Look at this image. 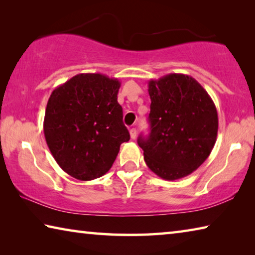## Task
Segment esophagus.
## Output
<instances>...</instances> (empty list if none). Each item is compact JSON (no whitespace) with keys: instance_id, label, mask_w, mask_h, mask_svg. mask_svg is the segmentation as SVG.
I'll list each match as a JSON object with an SVG mask.
<instances>
[{"instance_id":"1","label":"esophagus","mask_w":255,"mask_h":255,"mask_svg":"<svg viewBox=\"0 0 255 255\" xmlns=\"http://www.w3.org/2000/svg\"><path fill=\"white\" fill-rule=\"evenodd\" d=\"M130 135H131V139L132 140L135 139V137H136V128H131V130H130Z\"/></svg>"}]
</instances>
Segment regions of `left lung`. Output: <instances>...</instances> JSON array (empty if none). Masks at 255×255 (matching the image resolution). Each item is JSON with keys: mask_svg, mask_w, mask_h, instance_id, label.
Returning a JSON list of instances; mask_svg holds the SVG:
<instances>
[{"mask_svg": "<svg viewBox=\"0 0 255 255\" xmlns=\"http://www.w3.org/2000/svg\"><path fill=\"white\" fill-rule=\"evenodd\" d=\"M149 136L140 135L146 166L177 180L202 166L215 145L218 116L211 96L195 78L169 74L149 82Z\"/></svg>", "mask_w": 255, "mask_h": 255, "instance_id": "1", "label": "left lung"}]
</instances>
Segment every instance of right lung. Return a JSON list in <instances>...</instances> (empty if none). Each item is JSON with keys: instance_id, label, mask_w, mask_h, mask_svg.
<instances>
[{"instance_id": "right-lung-1", "label": "right lung", "mask_w": 255, "mask_h": 255, "mask_svg": "<svg viewBox=\"0 0 255 255\" xmlns=\"http://www.w3.org/2000/svg\"><path fill=\"white\" fill-rule=\"evenodd\" d=\"M121 83L103 74H78L53 89L43 121L48 148L59 167L82 181L110 170L130 140L118 103Z\"/></svg>"}]
</instances>
